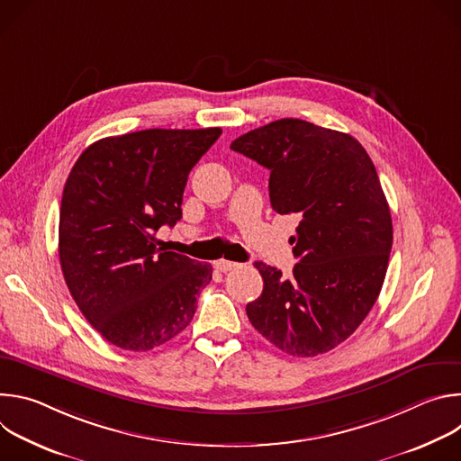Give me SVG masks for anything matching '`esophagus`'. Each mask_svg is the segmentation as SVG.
Returning a JSON list of instances; mask_svg holds the SVG:
<instances>
[{
	"label": "esophagus",
	"mask_w": 461,
	"mask_h": 461,
	"mask_svg": "<svg viewBox=\"0 0 461 461\" xmlns=\"http://www.w3.org/2000/svg\"><path fill=\"white\" fill-rule=\"evenodd\" d=\"M237 267H239L237 262L226 260V258H221V260L215 262V268H217L219 272H230V270H233V268H237Z\"/></svg>",
	"instance_id": "34e87169"
}]
</instances>
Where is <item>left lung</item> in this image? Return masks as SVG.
Wrapping results in <instances>:
<instances>
[{
  "mask_svg": "<svg viewBox=\"0 0 461 461\" xmlns=\"http://www.w3.org/2000/svg\"><path fill=\"white\" fill-rule=\"evenodd\" d=\"M233 151L270 169V203L301 222L294 277L257 260L265 281L246 306L279 350L313 357L348 339L372 310L392 249L390 208L375 167L350 135L281 118L235 139Z\"/></svg>",
  "mask_w": 461,
  "mask_h": 461,
  "instance_id": "left-lung-1",
  "label": "left lung"
}]
</instances>
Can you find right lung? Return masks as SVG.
<instances>
[{"instance_id": "right-lung-1", "label": "right lung", "mask_w": 461, "mask_h": 461, "mask_svg": "<svg viewBox=\"0 0 461 461\" xmlns=\"http://www.w3.org/2000/svg\"><path fill=\"white\" fill-rule=\"evenodd\" d=\"M221 127L146 129L91 144L63 187L58 251L68 288L95 330L146 352L191 322L212 265L167 251L187 175Z\"/></svg>"}]
</instances>
